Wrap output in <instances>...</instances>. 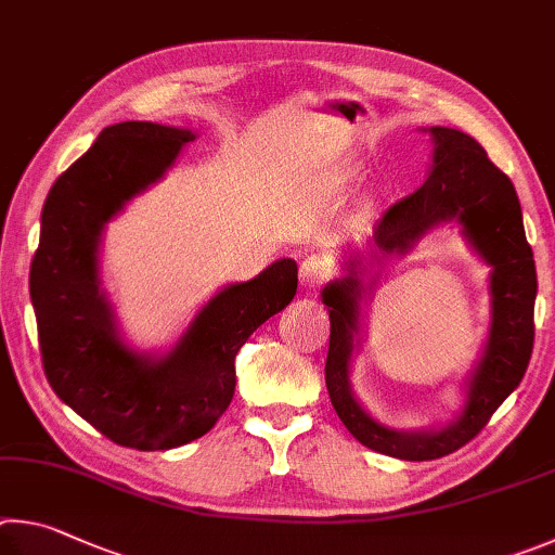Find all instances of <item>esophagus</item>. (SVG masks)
I'll list each match as a JSON object with an SVG mask.
<instances>
[{
  "mask_svg": "<svg viewBox=\"0 0 555 555\" xmlns=\"http://www.w3.org/2000/svg\"><path fill=\"white\" fill-rule=\"evenodd\" d=\"M332 275H334V262L326 256H319V253L307 256L302 260V266H299V280H302V285L309 289L322 287Z\"/></svg>",
  "mask_w": 555,
  "mask_h": 555,
  "instance_id": "1",
  "label": "esophagus"
}]
</instances>
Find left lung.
Here are the masks:
<instances>
[{
  "mask_svg": "<svg viewBox=\"0 0 555 555\" xmlns=\"http://www.w3.org/2000/svg\"><path fill=\"white\" fill-rule=\"evenodd\" d=\"M431 135L436 149L429 178L420 190L383 211L371 243L375 253L404 250L441 221L459 219L475 250L492 266V328L461 420L434 434H397L365 414L348 387V361L363 287L356 262L351 260V275L322 293L332 317L324 373L334 410L367 449L402 461L441 459L475 439L521 383L533 351L537 266L514 184L473 135L446 126H434Z\"/></svg>",
  "mask_w": 555,
  "mask_h": 555,
  "instance_id": "8db88e82",
  "label": "left lung"
}]
</instances>
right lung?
Here are the masks:
<instances>
[{
  "instance_id": "obj_1",
  "label": "right lung",
  "mask_w": 555,
  "mask_h": 555,
  "mask_svg": "<svg viewBox=\"0 0 555 555\" xmlns=\"http://www.w3.org/2000/svg\"><path fill=\"white\" fill-rule=\"evenodd\" d=\"M192 139L188 129L151 121L104 129L48 192L28 275L53 392L106 439L135 451L178 449L207 434L233 400L238 348L297 293V262L285 258L214 297L160 361L116 336L96 280L102 227Z\"/></svg>"
}]
</instances>
